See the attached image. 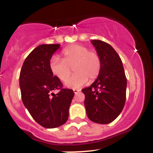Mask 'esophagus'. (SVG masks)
<instances>
[{"instance_id":"34e87169","label":"esophagus","mask_w":153,"mask_h":153,"mask_svg":"<svg viewBox=\"0 0 153 153\" xmlns=\"http://www.w3.org/2000/svg\"><path fill=\"white\" fill-rule=\"evenodd\" d=\"M80 91H81L80 89H73V92H74V93H75V94H77L78 92H79Z\"/></svg>"}]
</instances>
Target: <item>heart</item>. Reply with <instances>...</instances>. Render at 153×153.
<instances>
[{
    "mask_svg": "<svg viewBox=\"0 0 153 153\" xmlns=\"http://www.w3.org/2000/svg\"><path fill=\"white\" fill-rule=\"evenodd\" d=\"M62 59L53 57L49 63L52 75L61 82L66 83L69 79L72 69L75 72L67 82L71 88H80L85 85L89 79L95 81L101 73L102 61L96 51L80 44H73L62 51Z\"/></svg>",
    "mask_w": 153,
    "mask_h": 153,
    "instance_id": "1",
    "label": "heart"
}]
</instances>
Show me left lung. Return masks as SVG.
<instances>
[{
	"label": "left lung",
	"instance_id": "obj_1",
	"mask_svg": "<svg viewBox=\"0 0 153 153\" xmlns=\"http://www.w3.org/2000/svg\"><path fill=\"white\" fill-rule=\"evenodd\" d=\"M102 61L101 73L85 95L86 115L92 121L101 124L112 122L123 110L126 101V78L122 61L109 44L100 40L91 41Z\"/></svg>",
	"mask_w": 153,
	"mask_h": 153
}]
</instances>
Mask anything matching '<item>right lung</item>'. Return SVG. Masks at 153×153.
Wrapping results in <instances>:
<instances>
[{"label":"right lung","mask_w":153,"mask_h":153,"mask_svg":"<svg viewBox=\"0 0 153 153\" xmlns=\"http://www.w3.org/2000/svg\"><path fill=\"white\" fill-rule=\"evenodd\" d=\"M60 44H42L29 53L23 64L19 77L21 98L37 123L45 128L65 124L74 93L64 89L49 68L51 58ZM58 90V94L53 91Z\"/></svg>","instance_id":"obj_1"}]
</instances>
